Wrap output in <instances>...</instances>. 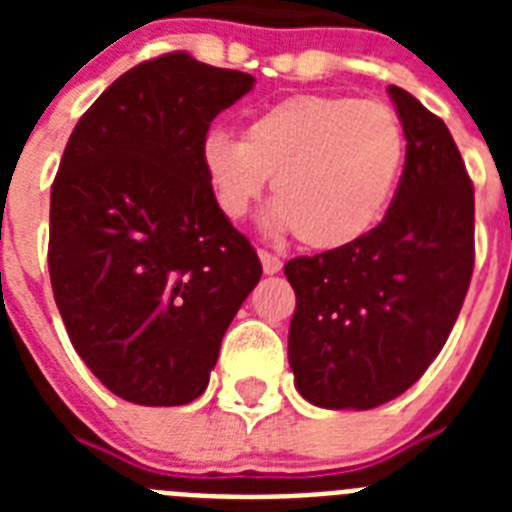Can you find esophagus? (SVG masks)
<instances>
[{
  "instance_id": "obj_1",
  "label": "esophagus",
  "mask_w": 512,
  "mask_h": 512,
  "mask_svg": "<svg viewBox=\"0 0 512 512\" xmlns=\"http://www.w3.org/2000/svg\"><path fill=\"white\" fill-rule=\"evenodd\" d=\"M259 259H261V266H264V274H277V271L282 269V259H279L277 253L264 251V248H261Z\"/></svg>"
}]
</instances>
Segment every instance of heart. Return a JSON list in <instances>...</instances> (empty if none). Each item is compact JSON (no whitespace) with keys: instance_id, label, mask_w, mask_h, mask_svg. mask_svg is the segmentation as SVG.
I'll list each match as a JSON object with an SVG mask.
<instances>
[{"instance_id":"1","label":"heart","mask_w":512,"mask_h":512,"mask_svg":"<svg viewBox=\"0 0 512 512\" xmlns=\"http://www.w3.org/2000/svg\"><path fill=\"white\" fill-rule=\"evenodd\" d=\"M405 164V130L387 102L297 94L251 117L243 140L212 130L202 166L225 217L241 220L274 176L271 230L315 251L354 243L377 225Z\"/></svg>"}]
</instances>
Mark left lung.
Wrapping results in <instances>:
<instances>
[{
    "instance_id": "1",
    "label": "left lung",
    "mask_w": 512,
    "mask_h": 512,
    "mask_svg": "<svg viewBox=\"0 0 512 512\" xmlns=\"http://www.w3.org/2000/svg\"><path fill=\"white\" fill-rule=\"evenodd\" d=\"M405 171L382 223L348 246L287 261L297 295L289 366L307 402L372 410L413 387L454 328L474 269V189L441 117L387 89Z\"/></svg>"
}]
</instances>
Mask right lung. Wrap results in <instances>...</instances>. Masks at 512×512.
Masks as SVG:
<instances>
[{
    "instance_id": "add662e5",
    "label": "right lung",
    "mask_w": 512,
    "mask_h": 512,
    "mask_svg": "<svg viewBox=\"0 0 512 512\" xmlns=\"http://www.w3.org/2000/svg\"><path fill=\"white\" fill-rule=\"evenodd\" d=\"M253 81L166 53L112 81L66 143L51 187L53 297L76 354L122 400H197L259 284V256L202 166L210 122Z\"/></svg>"
}]
</instances>
